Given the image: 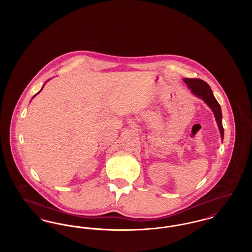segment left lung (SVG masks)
<instances>
[{"label": "left lung", "mask_w": 252, "mask_h": 252, "mask_svg": "<svg viewBox=\"0 0 252 252\" xmlns=\"http://www.w3.org/2000/svg\"><path fill=\"white\" fill-rule=\"evenodd\" d=\"M183 80L187 84L188 88L192 91V94L202 99L204 102L213 110L219 131L221 134V139L223 140L224 139V128H223V125H222L221 108H220V105L218 104V102L216 101V97L214 96V94H213L210 86L203 80L197 79V78H184Z\"/></svg>", "instance_id": "1"}]
</instances>
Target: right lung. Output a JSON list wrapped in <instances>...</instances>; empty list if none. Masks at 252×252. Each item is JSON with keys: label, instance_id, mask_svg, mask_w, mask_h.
Masks as SVG:
<instances>
[{"label": "right lung", "instance_id": "right-lung-1", "mask_svg": "<svg viewBox=\"0 0 252 252\" xmlns=\"http://www.w3.org/2000/svg\"><path fill=\"white\" fill-rule=\"evenodd\" d=\"M44 85H45V84H44ZM44 85H43V86H44ZM42 89H43V87H42ZM42 89H41V90H42ZM41 90H40V91H41ZM40 91H39V92H40ZM39 92H38V93H39ZM38 93H37V94H38ZM36 94H35V95H34V97H35V96H36ZM34 97H33V98H34Z\"/></svg>", "mask_w": 252, "mask_h": 252}]
</instances>
